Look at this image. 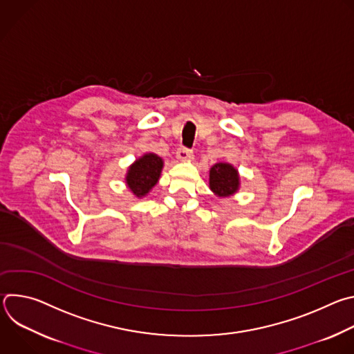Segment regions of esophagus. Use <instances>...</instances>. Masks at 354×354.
Returning <instances> with one entry per match:
<instances>
[{"label": "esophagus", "instance_id": "1", "mask_svg": "<svg viewBox=\"0 0 354 354\" xmlns=\"http://www.w3.org/2000/svg\"><path fill=\"white\" fill-rule=\"evenodd\" d=\"M176 158L179 161H190L193 158V151L189 149V148H185V147H180L178 151H176Z\"/></svg>", "mask_w": 354, "mask_h": 354}]
</instances>
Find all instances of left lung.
I'll return each mask as SVG.
<instances>
[{
	"instance_id": "obj_1",
	"label": "left lung",
	"mask_w": 354,
	"mask_h": 354,
	"mask_svg": "<svg viewBox=\"0 0 354 354\" xmlns=\"http://www.w3.org/2000/svg\"><path fill=\"white\" fill-rule=\"evenodd\" d=\"M210 189L220 197H228L239 189L238 171L227 162H218L210 169Z\"/></svg>"
}]
</instances>
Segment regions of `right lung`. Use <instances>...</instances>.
<instances>
[{"instance_id":"1","label":"right lung","mask_w":354,"mask_h":354,"mask_svg":"<svg viewBox=\"0 0 354 354\" xmlns=\"http://www.w3.org/2000/svg\"><path fill=\"white\" fill-rule=\"evenodd\" d=\"M162 168L164 161L161 157L153 153L144 154L129 167L126 175V183L129 189L134 193V196L144 197L157 185Z\"/></svg>"}]
</instances>
